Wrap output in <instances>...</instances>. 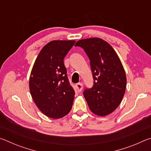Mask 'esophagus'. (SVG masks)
<instances>
[{"mask_svg": "<svg viewBox=\"0 0 151 151\" xmlns=\"http://www.w3.org/2000/svg\"><path fill=\"white\" fill-rule=\"evenodd\" d=\"M76 89H77V91L78 92H81L83 88V84L81 83H77L76 85Z\"/></svg>", "mask_w": 151, "mask_h": 151, "instance_id": "1", "label": "esophagus"}]
</instances>
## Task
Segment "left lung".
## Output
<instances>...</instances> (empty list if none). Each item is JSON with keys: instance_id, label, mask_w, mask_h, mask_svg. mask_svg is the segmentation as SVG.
I'll return each mask as SVG.
<instances>
[{"instance_id": "left-lung-1", "label": "left lung", "mask_w": 151, "mask_h": 151, "mask_svg": "<svg viewBox=\"0 0 151 151\" xmlns=\"http://www.w3.org/2000/svg\"><path fill=\"white\" fill-rule=\"evenodd\" d=\"M75 46L85 50L93 72V88L83 93L89 109L94 114L104 116L115 111L125 93L127 77L115 50L100 38L79 40Z\"/></svg>"}]
</instances>
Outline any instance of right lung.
Wrapping results in <instances>:
<instances>
[{"instance_id":"obj_1","label":"right lung","mask_w":151,"mask_h":151,"mask_svg":"<svg viewBox=\"0 0 151 151\" xmlns=\"http://www.w3.org/2000/svg\"><path fill=\"white\" fill-rule=\"evenodd\" d=\"M75 40H52L40 51L32 66L29 89L36 105L43 114L57 119L72 109L75 91L69 84L64 58Z\"/></svg>"}]
</instances>
